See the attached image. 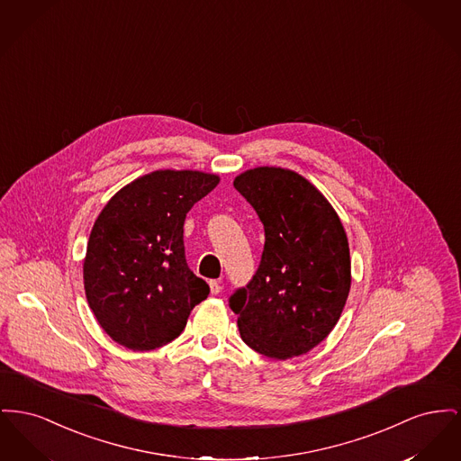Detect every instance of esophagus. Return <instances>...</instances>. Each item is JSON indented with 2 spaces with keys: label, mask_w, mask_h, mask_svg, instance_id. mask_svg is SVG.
<instances>
[{
  "label": "esophagus",
  "mask_w": 461,
  "mask_h": 461,
  "mask_svg": "<svg viewBox=\"0 0 461 461\" xmlns=\"http://www.w3.org/2000/svg\"><path fill=\"white\" fill-rule=\"evenodd\" d=\"M209 287H211V293H212V294H219V293L222 291L221 280H211V282H209Z\"/></svg>",
  "instance_id": "esophagus-1"
}]
</instances>
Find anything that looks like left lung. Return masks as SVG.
I'll return each instance as SVG.
<instances>
[{
	"mask_svg": "<svg viewBox=\"0 0 461 461\" xmlns=\"http://www.w3.org/2000/svg\"><path fill=\"white\" fill-rule=\"evenodd\" d=\"M233 186L265 226L259 268L230 298L240 336L276 360L308 353L338 324L352 285L341 219L321 191L289 168H249Z\"/></svg>",
	"mask_w": 461,
	"mask_h": 461,
	"instance_id": "1",
	"label": "left lung"
}]
</instances>
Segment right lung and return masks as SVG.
Listing matches in <instances>:
<instances>
[{"label":"right lung","mask_w":461,"mask_h":461,"mask_svg":"<svg viewBox=\"0 0 461 461\" xmlns=\"http://www.w3.org/2000/svg\"><path fill=\"white\" fill-rule=\"evenodd\" d=\"M219 185L200 170H155L123 186L95 219L83 259L90 310L109 338L134 352L177 338L209 285L186 265L183 226Z\"/></svg>","instance_id":"1"}]
</instances>
